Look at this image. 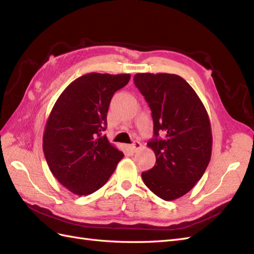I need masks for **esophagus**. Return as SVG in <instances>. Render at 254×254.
Here are the masks:
<instances>
[{"mask_svg": "<svg viewBox=\"0 0 254 254\" xmlns=\"http://www.w3.org/2000/svg\"><path fill=\"white\" fill-rule=\"evenodd\" d=\"M130 147H131V149H132V151H137L139 150L141 147H142V144L140 143V142H137V141H135V142H133L132 144H131V146H130Z\"/></svg>", "mask_w": 254, "mask_h": 254, "instance_id": "1", "label": "esophagus"}]
</instances>
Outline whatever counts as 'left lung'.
I'll return each instance as SVG.
<instances>
[{"instance_id": "left-lung-1", "label": "left lung", "mask_w": 254, "mask_h": 254, "mask_svg": "<svg viewBox=\"0 0 254 254\" xmlns=\"http://www.w3.org/2000/svg\"><path fill=\"white\" fill-rule=\"evenodd\" d=\"M133 80L151 110L155 135L147 145L155 151L156 164L142 173V179L161 199L175 200L195 187L210 162L209 115L178 75L139 73Z\"/></svg>"}]
</instances>
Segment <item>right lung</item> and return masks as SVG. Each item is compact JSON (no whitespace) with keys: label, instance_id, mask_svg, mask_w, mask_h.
Here are the masks:
<instances>
[{"label":"right lung","instance_id":"1","mask_svg":"<svg viewBox=\"0 0 254 254\" xmlns=\"http://www.w3.org/2000/svg\"><path fill=\"white\" fill-rule=\"evenodd\" d=\"M129 79V74H86L68 84L53 107L43 134L45 160L76 195L101 189L124 157L102 132L113 94Z\"/></svg>","mask_w":254,"mask_h":254}]
</instances>
